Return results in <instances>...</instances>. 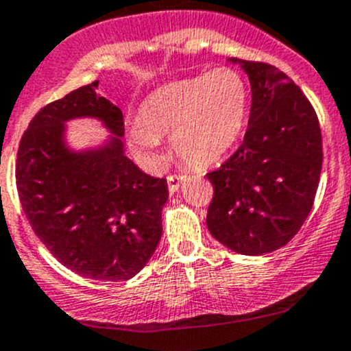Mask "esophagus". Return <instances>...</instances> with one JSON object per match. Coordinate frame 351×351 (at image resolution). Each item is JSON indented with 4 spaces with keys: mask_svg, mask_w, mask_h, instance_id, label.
Here are the masks:
<instances>
[{
    "mask_svg": "<svg viewBox=\"0 0 351 351\" xmlns=\"http://www.w3.org/2000/svg\"><path fill=\"white\" fill-rule=\"evenodd\" d=\"M186 181V176H182V173H172V176H169V178H167V182H169V191L172 193H178L179 191V188H181V184L182 182Z\"/></svg>",
    "mask_w": 351,
    "mask_h": 351,
    "instance_id": "obj_1",
    "label": "esophagus"
}]
</instances>
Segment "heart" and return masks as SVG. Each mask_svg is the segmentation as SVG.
<instances>
[{"label":"heart","mask_w":351,"mask_h":351,"mask_svg":"<svg viewBox=\"0 0 351 351\" xmlns=\"http://www.w3.org/2000/svg\"><path fill=\"white\" fill-rule=\"evenodd\" d=\"M250 88L236 69L220 66L179 79L149 93L129 123L132 152L145 163L160 167V139L170 136L176 155L193 167L222 158L245 128Z\"/></svg>","instance_id":"1"}]
</instances>
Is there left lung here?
<instances>
[{
    "label": "left lung",
    "mask_w": 351,
    "mask_h": 351,
    "mask_svg": "<svg viewBox=\"0 0 351 351\" xmlns=\"http://www.w3.org/2000/svg\"><path fill=\"white\" fill-rule=\"evenodd\" d=\"M248 73L252 110L238 152L206 173L213 198L206 226L241 255L279 250L312 210L322 169L319 119L302 89L276 66L229 58Z\"/></svg>",
    "instance_id": "left-lung-1"
}]
</instances>
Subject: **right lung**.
Here are the masks:
<instances>
[{
  "mask_svg": "<svg viewBox=\"0 0 351 351\" xmlns=\"http://www.w3.org/2000/svg\"><path fill=\"white\" fill-rule=\"evenodd\" d=\"M96 89L98 81L36 113L20 139L16 189L32 231L62 265L82 278L128 281L158 246L169 189L125 156L122 112ZM73 118L99 119L112 136L72 150L64 123Z\"/></svg>",
  "mask_w": 351,
  "mask_h": 351,
  "instance_id": "1",
  "label": "right lung"
}]
</instances>
